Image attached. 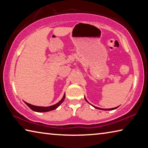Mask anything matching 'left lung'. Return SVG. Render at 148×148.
I'll return each instance as SVG.
<instances>
[{
  "mask_svg": "<svg viewBox=\"0 0 148 148\" xmlns=\"http://www.w3.org/2000/svg\"><path fill=\"white\" fill-rule=\"evenodd\" d=\"M85 99H86V101L87 102V101L86 100V99L85 98ZM93 107H95V108H97V109H101V108H98V107H95V106H93ZM117 107H116V108H110V109H101V110H115V109H116Z\"/></svg>",
  "mask_w": 148,
  "mask_h": 148,
  "instance_id": "8db88e82",
  "label": "left lung"
}]
</instances>
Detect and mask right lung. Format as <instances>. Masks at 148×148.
<instances>
[{
	"label": "right lung",
	"mask_w": 148,
	"mask_h": 148,
	"mask_svg": "<svg viewBox=\"0 0 148 148\" xmlns=\"http://www.w3.org/2000/svg\"><path fill=\"white\" fill-rule=\"evenodd\" d=\"M64 98H65V94L64 95L62 99L58 102V103L54 104V105H53V106H47V107L34 106V105L30 104L29 103H27V102H25V103L32 110H33V111L38 112H49V111H51V110H53L55 109H56L57 108L59 107L60 106V104H61L62 102H63V101L64 100Z\"/></svg>",
	"instance_id": "1"
}]
</instances>
